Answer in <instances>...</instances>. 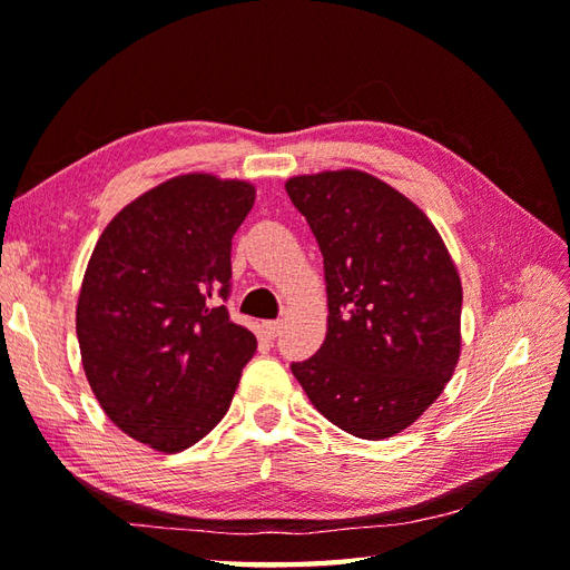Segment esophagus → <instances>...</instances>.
Returning a JSON list of instances; mask_svg holds the SVG:
<instances>
[{
  "label": "esophagus",
  "mask_w": 570,
  "mask_h": 570,
  "mask_svg": "<svg viewBox=\"0 0 570 570\" xmlns=\"http://www.w3.org/2000/svg\"><path fill=\"white\" fill-rule=\"evenodd\" d=\"M282 328H284L282 321H266L264 323V333H266V337H269V341H274V337L282 333Z\"/></svg>",
  "instance_id": "34e87169"
}]
</instances>
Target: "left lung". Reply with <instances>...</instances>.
<instances>
[{
    "mask_svg": "<svg viewBox=\"0 0 570 570\" xmlns=\"http://www.w3.org/2000/svg\"><path fill=\"white\" fill-rule=\"evenodd\" d=\"M323 254L328 333L292 362L311 404L380 441L426 411L458 365L463 288L441 235L414 203L362 171L286 180Z\"/></svg>",
    "mask_w": 570,
    "mask_h": 570,
    "instance_id": "left-lung-1",
    "label": "left lung"
}]
</instances>
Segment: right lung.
Listing matches in <instances>:
<instances>
[{
    "instance_id": "1",
    "label": "right lung",
    "mask_w": 570,
    "mask_h": 570,
    "mask_svg": "<svg viewBox=\"0 0 570 570\" xmlns=\"http://www.w3.org/2000/svg\"><path fill=\"white\" fill-rule=\"evenodd\" d=\"M252 203L245 180L178 176L119 210L95 245L76 313L85 377L115 426L156 451L208 435L257 350L225 306Z\"/></svg>"
}]
</instances>
